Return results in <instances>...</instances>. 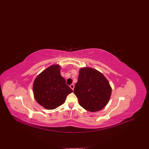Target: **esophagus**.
Here are the masks:
<instances>
[{
    "instance_id": "obj_1",
    "label": "esophagus",
    "mask_w": 149,
    "mask_h": 149,
    "mask_svg": "<svg viewBox=\"0 0 149 149\" xmlns=\"http://www.w3.org/2000/svg\"><path fill=\"white\" fill-rule=\"evenodd\" d=\"M70 87V88H71L72 90H74V84H71Z\"/></svg>"
}]
</instances>
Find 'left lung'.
Listing matches in <instances>:
<instances>
[{
    "mask_svg": "<svg viewBox=\"0 0 149 149\" xmlns=\"http://www.w3.org/2000/svg\"><path fill=\"white\" fill-rule=\"evenodd\" d=\"M111 91L109 81L101 72L90 67L79 70L74 93L85 110L96 112L104 109L110 100Z\"/></svg>",
    "mask_w": 149,
    "mask_h": 149,
    "instance_id": "8db88e82",
    "label": "left lung"
}]
</instances>
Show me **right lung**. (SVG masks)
Wrapping results in <instances>:
<instances>
[{
  "mask_svg": "<svg viewBox=\"0 0 149 149\" xmlns=\"http://www.w3.org/2000/svg\"><path fill=\"white\" fill-rule=\"evenodd\" d=\"M61 66L51 65L35 79L33 93L38 104L47 110H53L65 102L67 96L72 92L61 75Z\"/></svg>",
  "mask_w": 149,
  "mask_h": 149,
  "instance_id": "1",
  "label": "right lung"
}]
</instances>
